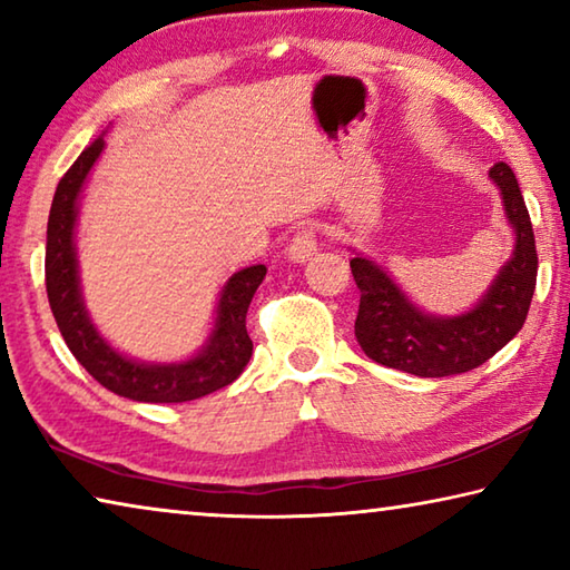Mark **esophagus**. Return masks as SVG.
Masks as SVG:
<instances>
[{
	"mask_svg": "<svg viewBox=\"0 0 570 570\" xmlns=\"http://www.w3.org/2000/svg\"><path fill=\"white\" fill-rule=\"evenodd\" d=\"M316 250V230H314V224H302L296 228V234L292 236V244H288L286 254L292 262H306L308 256H314Z\"/></svg>",
	"mask_w": 570,
	"mask_h": 570,
	"instance_id": "obj_1",
	"label": "esophagus"
}]
</instances>
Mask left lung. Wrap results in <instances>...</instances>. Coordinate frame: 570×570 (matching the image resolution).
<instances>
[{"label": "left lung", "instance_id": "obj_1", "mask_svg": "<svg viewBox=\"0 0 570 570\" xmlns=\"http://www.w3.org/2000/svg\"><path fill=\"white\" fill-rule=\"evenodd\" d=\"M490 178L503 193L505 214L518 240L513 258L472 312L452 320L422 314L380 266L362 256L350 262L362 292L354 334L370 360L414 377H450L485 364L523 330L538 276L533 226L510 166L498 163L490 168Z\"/></svg>", "mask_w": 570, "mask_h": 570}]
</instances>
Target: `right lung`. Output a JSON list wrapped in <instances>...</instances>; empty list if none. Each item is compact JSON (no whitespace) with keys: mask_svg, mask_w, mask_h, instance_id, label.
Instances as JSON below:
<instances>
[{"mask_svg":"<svg viewBox=\"0 0 570 570\" xmlns=\"http://www.w3.org/2000/svg\"><path fill=\"white\" fill-rule=\"evenodd\" d=\"M102 146L105 140L98 138L80 153V158L57 183L52 198L50 220H47L45 284L55 322L75 360L105 390L135 402H190L206 397V394L238 380L250 360L254 342L246 332V312L258 284L266 278V266H248L228 278L218 302L214 336L198 356H193L186 364L168 366H148L125 360L95 332L85 314L72 244L77 196H80L82 183L98 160Z\"/></svg>","mask_w":570,"mask_h":570,"instance_id":"add662e5","label":"right lung"}]
</instances>
